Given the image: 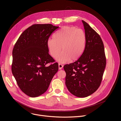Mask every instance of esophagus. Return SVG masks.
<instances>
[{
  "instance_id": "34e87169",
  "label": "esophagus",
  "mask_w": 121,
  "mask_h": 121,
  "mask_svg": "<svg viewBox=\"0 0 121 121\" xmlns=\"http://www.w3.org/2000/svg\"><path fill=\"white\" fill-rule=\"evenodd\" d=\"M63 67V65L62 64H58V68H59V70L62 69Z\"/></svg>"
}]
</instances>
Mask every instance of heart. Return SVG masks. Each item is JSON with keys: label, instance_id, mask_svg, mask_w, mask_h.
<instances>
[{"label": "heart", "instance_id": "b5f03b06", "mask_svg": "<svg viewBox=\"0 0 121 121\" xmlns=\"http://www.w3.org/2000/svg\"><path fill=\"white\" fill-rule=\"evenodd\" d=\"M86 37L85 32L80 29L72 26H64L56 32L53 39L47 41V46L51 56L56 57L61 63L70 60L75 61L82 55L86 44Z\"/></svg>", "mask_w": 121, "mask_h": 121}]
</instances>
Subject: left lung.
I'll return each instance as SVG.
<instances>
[{
  "instance_id": "left-lung-1",
  "label": "left lung",
  "mask_w": 121,
  "mask_h": 121,
  "mask_svg": "<svg viewBox=\"0 0 121 121\" xmlns=\"http://www.w3.org/2000/svg\"><path fill=\"white\" fill-rule=\"evenodd\" d=\"M86 37L85 50L76 62L65 65V85L71 94L79 98L88 97L99 87L106 66L104 47L99 34L82 21Z\"/></svg>"
}]
</instances>
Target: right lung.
Segmentation results:
<instances>
[{
  "mask_svg": "<svg viewBox=\"0 0 121 121\" xmlns=\"http://www.w3.org/2000/svg\"><path fill=\"white\" fill-rule=\"evenodd\" d=\"M59 27L51 24H34L24 30L12 51L11 70L19 88L30 97L47 90L58 70V64L48 53L47 41Z\"/></svg>",
  "mask_w": 121,
  "mask_h": 121,
  "instance_id": "add662e5",
  "label": "right lung"
}]
</instances>
